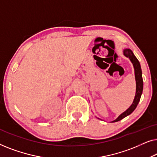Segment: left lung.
<instances>
[{
	"mask_svg": "<svg viewBox=\"0 0 157 157\" xmlns=\"http://www.w3.org/2000/svg\"><path fill=\"white\" fill-rule=\"evenodd\" d=\"M124 55L126 57L130 59V61H132L134 68V74H135V79H136V95H135L134 101H133L132 104L131 105L129 108H128L126 111H124V113H122L121 115L119 116V117L117 119H115L114 121L111 122H117L119 121L120 120L123 119L124 118L127 117L129 114H131L133 111L135 110V109L136 108L137 105H138L139 101H140L141 96L142 94L143 91V78H142V72H141V68L140 63L138 59H136V57L135 56L134 53L132 52V51L129 48H126L124 50Z\"/></svg>",
	"mask_w": 157,
	"mask_h": 157,
	"instance_id": "8db88e82",
	"label": "left lung"
}]
</instances>
